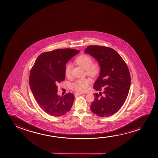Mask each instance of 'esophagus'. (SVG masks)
Instances as JSON below:
<instances>
[{
	"instance_id": "34e87169",
	"label": "esophagus",
	"mask_w": 158,
	"mask_h": 158,
	"mask_svg": "<svg viewBox=\"0 0 158 158\" xmlns=\"http://www.w3.org/2000/svg\"><path fill=\"white\" fill-rule=\"evenodd\" d=\"M76 94H79V95H81V94H84V93H82V92H76L75 93Z\"/></svg>"
}]
</instances>
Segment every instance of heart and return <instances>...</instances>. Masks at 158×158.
I'll use <instances>...</instances> for the list:
<instances>
[{
	"instance_id": "1",
	"label": "heart",
	"mask_w": 158,
	"mask_h": 158,
	"mask_svg": "<svg viewBox=\"0 0 158 158\" xmlns=\"http://www.w3.org/2000/svg\"><path fill=\"white\" fill-rule=\"evenodd\" d=\"M74 62L78 66L82 67L86 71L87 75L92 78H95L100 71V65L98 62H92L90 56L86 54H82L75 59ZM65 75L67 78H71L72 66L67 64L65 68ZM91 80L89 78H83L76 81L72 85V89L79 92H84L88 90Z\"/></svg>"
}]
</instances>
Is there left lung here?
<instances>
[{"instance_id":"left-lung-1","label":"left lung","mask_w":158,"mask_h":158,"mask_svg":"<svg viewBox=\"0 0 158 158\" xmlns=\"http://www.w3.org/2000/svg\"><path fill=\"white\" fill-rule=\"evenodd\" d=\"M85 52L93 56L101 67L94 84L95 90L100 92L93 94L95 98L91 110L100 117L114 114L123 105L130 91L131 76L127 66L118 52L110 48L90 45Z\"/></svg>"}]
</instances>
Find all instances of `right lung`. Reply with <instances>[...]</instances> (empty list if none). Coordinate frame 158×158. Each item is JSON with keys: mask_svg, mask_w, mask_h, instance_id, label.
I'll return each mask as SVG.
<instances>
[{"mask_svg": "<svg viewBox=\"0 0 158 158\" xmlns=\"http://www.w3.org/2000/svg\"><path fill=\"white\" fill-rule=\"evenodd\" d=\"M79 52L71 48L44 52L39 55L31 69V89L40 107L48 114L60 117L71 108L74 96L71 93L58 95L57 85L65 79L66 64Z\"/></svg>", "mask_w": 158, "mask_h": 158, "instance_id": "right-lung-1", "label": "right lung"}]
</instances>
